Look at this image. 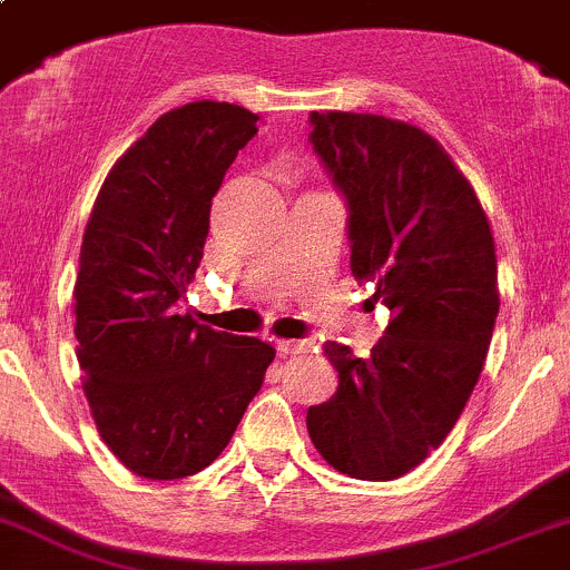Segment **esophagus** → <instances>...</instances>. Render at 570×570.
<instances>
[{
	"label": "esophagus",
	"instance_id": "34e87169",
	"mask_svg": "<svg viewBox=\"0 0 570 570\" xmlns=\"http://www.w3.org/2000/svg\"><path fill=\"white\" fill-rule=\"evenodd\" d=\"M278 352L281 354H305L311 352L308 341H278Z\"/></svg>",
	"mask_w": 570,
	"mask_h": 570
}]
</instances>
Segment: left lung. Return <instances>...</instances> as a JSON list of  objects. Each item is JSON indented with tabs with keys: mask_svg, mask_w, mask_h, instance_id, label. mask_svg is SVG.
I'll use <instances>...</instances> for the list:
<instances>
[{
	"mask_svg": "<svg viewBox=\"0 0 570 570\" xmlns=\"http://www.w3.org/2000/svg\"><path fill=\"white\" fill-rule=\"evenodd\" d=\"M311 142L348 203L352 273L390 308L360 360L327 341L337 371L308 433L335 471L392 481L452 433L481 376L500 308L490 218L441 142L373 112H311Z\"/></svg>",
	"mask_w": 570,
	"mask_h": 570,
	"instance_id": "1",
	"label": "left lung"
}]
</instances>
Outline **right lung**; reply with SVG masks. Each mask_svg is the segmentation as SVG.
Listing matches in <instances>:
<instances>
[{"mask_svg":"<svg viewBox=\"0 0 570 570\" xmlns=\"http://www.w3.org/2000/svg\"><path fill=\"white\" fill-rule=\"evenodd\" d=\"M256 121L214 99L165 112L94 199L75 281L78 362L99 438L135 476L208 468L275 356L259 337L175 311L203 259L218 186Z\"/></svg>","mask_w":570,"mask_h":570,"instance_id":"add662e5","label":"right lung"}]
</instances>
